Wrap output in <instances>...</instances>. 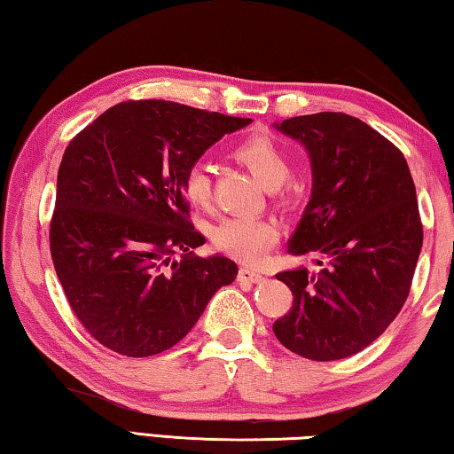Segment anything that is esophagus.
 I'll return each instance as SVG.
<instances>
[{
	"label": "esophagus",
	"instance_id": "esophagus-1",
	"mask_svg": "<svg viewBox=\"0 0 454 454\" xmlns=\"http://www.w3.org/2000/svg\"><path fill=\"white\" fill-rule=\"evenodd\" d=\"M264 276L260 270H256V268H250V266H242L240 270H238V280L240 282H258L262 280Z\"/></svg>",
	"mask_w": 454,
	"mask_h": 454
}]
</instances>
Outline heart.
Instances as JSON below:
<instances>
[{"instance_id": "b5f03b06", "label": "heart", "mask_w": 454, "mask_h": 454, "mask_svg": "<svg viewBox=\"0 0 454 454\" xmlns=\"http://www.w3.org/2000/svg\"><path fill=\"white\" fill-rule=\"evenodd\" d=\"M236 162L244 164L272 190L280 206H294L302 196V182L290 176L292 158L286 145L266 132L250 134L232 150ZM182 192L196 208H208L212 202V178L208 168L194 164L182 178ZM280 228L270 218L232 216L220 220L212 230V242L220 252L244 262H256L278 240Z\"/></svg>"}]
</instances>
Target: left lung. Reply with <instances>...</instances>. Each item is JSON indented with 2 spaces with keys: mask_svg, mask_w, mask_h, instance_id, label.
Masks as SVG:
<instances>
[{
  "mask_svg": "<svg viewBox=\"0 0 454 454\" xmlns=\"http://www.w3.org/2000/svg\"><path fill=\"white\" fill-rule=\"evenodd\" d=\"M310 156L312 196L290 254H314L318 272H278L292 309L272 325L288 350L340 360L374 342L406 302L422 246L419 200L403 152L340 112L276 124Z\"/></svg>",
  "mask_w": 454,
  "mask_h": 454,
  "instance_id": "left-lung-1",
  "label": "left lung"
}]
</instances>
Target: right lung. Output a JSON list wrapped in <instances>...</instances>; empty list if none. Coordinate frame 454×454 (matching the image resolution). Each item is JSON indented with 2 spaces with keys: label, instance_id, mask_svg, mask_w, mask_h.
<instances>
[{
  "label": "right lung",
  "instance_id": "add662e5",
  "mask_svg": "<svg viewBox=\"0 0 454 454\" xmlns=\"http://www.w3.org/2000/svg\"><path fill=\"white\" fill-rule=\"evenodd\" d=\"M164 99H128L74 137L58 170L50 250L82 326L118 355L144 358L186 336L230 258H198L182 178L224 134L250 124ZM183 252L176 263L171 256Z\"/></svg>",
  "mask_w": 454,
  "mask_h": 454
}]
</instances>
